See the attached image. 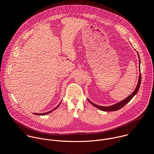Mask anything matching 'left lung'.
<instances>
[{
  "instance_id": "left-lung-1",
  "label": "left lung",
  "mask_w": 154,
  "mask_h": 154,
  "mask_svg": "<svg viewBox=\"0 0 154 154\" xmlns=\"http://www.w3.org/2000/svg\"><path fill=\"white\" fill-rule=\"evenodd\" d=\"M137 54H138V58H139V68H140V62H141V61H140V56H139V54H138V52H137ZM141 75L140 73L139 78H138V82L137 87H136V88L135 89L134 91L132 93H131V94H130L127 97L124 99V100H121V101H120V102H118V103H116L115 104H113L112 105H109V106H100V105H96V104L94 103L93 102L90 101V100H89L88 99V100L90 102V103H91L93 106H94L95 107H96L98 109H100V110H102V111H105V112H115V111H117V110H118V109L122 108L127 103H128L131 100V99H132L137 94V93H138V91L139 90V88H140V84H141Z\"/></svg>"
}]
</instances>
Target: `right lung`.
<instances>
[{"instance_id":"add662e5","label":"right lung","mask_w":154,"mask_h":154,"mask_svg":"<svg viewBox=\"0 0 154 154\" xmlns=\"http://www.w3.org/2000/svg\"><path fill=\"white\" fill-rule=\"evenodd\" d=\"M61 102L55 107V108H54L53 109H52V110H51V111H49V112H46V113H33V114L34 115H39V116H42V115H48V114H49V113H51L53 110H55V109H57L58 106H59V105H60V103H61Z\"/></svg>"}]
</instances>
